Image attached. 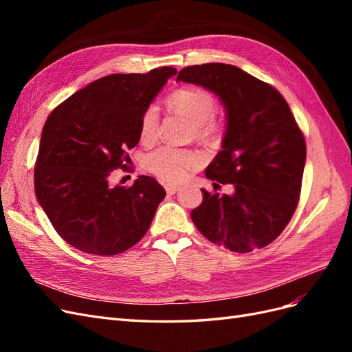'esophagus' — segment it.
<instances>
[{
	"mask_svg": "<svg viewBox=\"0 0 352 352\" xmlns=\"http://www.w3.org/2000/svg\"><path fill=\"white\" fill-rule=\"evenodd\" d=\"M164 188H166V192H167V194H170V195L176 194L177 190H179V186H177V185H172V184H167Z\"/></svg>",
	"mask_w": 352,
	"mask_h": 352,
	"instance_id": "obj_1",
	"label": "esophagus"
}]
</instances>
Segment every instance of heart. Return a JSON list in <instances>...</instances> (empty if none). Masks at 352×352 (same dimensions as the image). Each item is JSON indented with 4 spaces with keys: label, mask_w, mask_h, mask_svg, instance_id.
Masks as SVG:
<instances>
[{
    "label": "heart",
    "mask_w": 352,
    "mask_h": 352,
    "mask_svg": "<svg viewBox=\"0 0 352 352\" xmlns=\"http://www.w3.org/2000/svg\"><path fill=\"white\" fill-rule=\"evenodd\" d=\"M167 105L170 110L189 117L195 124L197 135L201 138H212L221 131V122L212 114L216 109V98L204 87H180L168 95ZM140 138L144 144H153L158 138V110L155 105H150L142 113ZM201 162L202 155L197 150L164 145L146 155L145 167L148 172L166 182L177 184L182 182Z\"/></svg>",
    "instance_id": "1"
}]
</instances>
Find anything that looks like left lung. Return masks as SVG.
Instances as JSON below:
<instances>
[{"label":"left lung","instance_id":"obj_1","mask_svg":"<svg viewBox=\"0 0 352 352\" xmlns=\"http://www.w3.org/2000/svg\"><path fill=\"white\" fill-rule=\"evenodd\" d=\"M177 80L219 95L228 114L221 151L206 168L214 192L202 189L190 217L208 241L233 251L264 248L292 219L301 194L305 140L282 94L236 66H188ZM234 185L232 196L215 192Z\"/></svg>","mask_w":352,"mask_h":352}]
</instances>
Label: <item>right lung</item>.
I'll return each instance as SVG.
<instances>
[{
    "label": "right lung",
    "instance_id": "right-lung-1",
    "mask_svg": "<svg viewBox=\"0 0 352 352\" xmlns=\"http://www.w3.org/2000/svg\"><path fill=\"white\" fill-rule=\"evenodd\" d=\"M175 67L109 74L51 111L35 163V194L52 228L72 247L116 255L150 229L164 188L151 176L131 186L110 184L140 142L142 113Z\"/></svg>",
    "mask_w": 352,
    "mask_h": 352
}]
</instances>
